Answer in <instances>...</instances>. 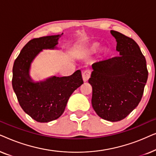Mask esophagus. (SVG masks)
I'll use <instances>...</instances> for the list:
<instances>
[{
  "label": "esophagus",
  "instance_id": "obj_1",
  "mask_svg": "<svg viewBox=\"0 0 156 156\" xmlns=\"http://www.w3.org/2000/svg\"><path fill=\"white\" fill-rule=\"evenodd\" d=\"M91 76V72L89 70H85L82 73V79L84 82H87Z\"/></svg>",
  "mask_w": 156,
  "mask_h": 156
}]
</instances>
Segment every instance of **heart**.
<instances>
[{
    "label": "heart",
    "instance_id": "1",
    "mask_svg": "<svg viewBox=\"0 0 156 156\" xmlns=\"http://www.w3.org/2000/svg\"><path fill=\"white\" fill-rule=\"evenodd\" d=\"M99 48H100V44L99 43V42H92V43H91L90 44H89L88 47V50L90 52L94 53V52H97V51L99 50ZM107 52H108V50H107V49H106V48H104L103 50H101V53L103 55H106L107 54Z\"/></svg>",
    "mask_w": 156,
    "mask_h": 156
}]
</instances>
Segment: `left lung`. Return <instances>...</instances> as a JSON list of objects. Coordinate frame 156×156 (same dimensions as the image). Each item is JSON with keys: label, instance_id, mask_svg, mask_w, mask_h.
<instances>
[{"label": "left lung", "instance_id": "1", "mask_svg": "<svg viewBox=\"0 0 156 156\" xmlns=\"http://www.w3.org/2000/svg\"><path fill=\"white\" fill-rule=\"evenodd\" d=\"M119 56L97 62L89 83L92 87V107L98 116L116 122L138 105L148 80L146 58L131 37L111 30Z\"/></svg>", "mask_w": 156, "mask_h": 156}]
</instances>
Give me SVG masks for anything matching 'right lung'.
Returning a JSON list of instances; mask_svg holds the SVG:
<instances>
[{
	"label": "right lung",
	"mask_w": 156,
	"mask_h": 156,
	"mask_svg": "<svg viewBox=\"0 0 156 156\" xmlns=\"http://www.w3.org/2000/svg\"><path fill=\"white\" fill-rule=\"evenodd\" d=\"M51 35L30 40L14 62L12 85L23 110L37 122L47 123L63 114L68 99L83 84L80 70L68 76H52L34 82L29 75L31 62L44 49H55L62 35Z\"/></svg>",
	"instance_id": "right-lung-1"
}]
</instances>
